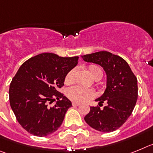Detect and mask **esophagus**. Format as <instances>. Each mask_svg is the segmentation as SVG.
Returning <instances> with one entry per match:
<instances>
[{
  "mask_svg": "<svg viewBox=\"0 0 153 153\" xmlns=\"http://www.w3.org/2000/svg\"><path fill=\"white\" fill-rule=\"evenodd\" d=\"M80 105V103L79 102H72V105L73 106H78Z\"/></svg>",
  "mask_w": 153,
  "mask_h": 153,
  "instance_id": "obj_1",
  "label": "esophagus"
}]
</instances>
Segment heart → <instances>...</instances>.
I'll return each mask as SVG.
<instances>
[{
  "label": "heart",
  "instance_id": "heart-1",
  "mask_svg": "<svg viewBox=\"0 0 153 153\" xmlns=\"http://www.w3.org/2000/svg\"><path fill=\"white\" fill-rule=\"evenodd\" d=\"M88 71L91 76L95 78H102L103 72L100 67L97 65H90L88 67ZM75 69H71V71H69L66 75L65 78V82L66 84H71L75 81ZM67 96L68 99L76 102H84V101L88 100L91 99L92 97L95 96V91L91 88H87L82 87L80 85H75L69 88L67 90Z\"/></svg>",
  "mask_w": 153,
  "mask_h": 153
}]
</instances>
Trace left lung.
<instances>
[{"mask_svg": "<svg viewBox=\"0 0 153 153\" xmlns=\"http://www.w3.org/2000/svg\"><path fill=\"white\" fill-rule=\"evenodd\" d=\"M86 62L99 65L107 75L106 89L95 99L99 105L106 102L103 109L90 107L85 121L94 129L113 132L123 126L133 111L138 99L137 78L123 58L108 51H99L82 56Z\"/></svg>", "mask_w": 153, "mask_h": 153, "instance_id": "left-lung-1", "label": "left lung"}]
</instances>
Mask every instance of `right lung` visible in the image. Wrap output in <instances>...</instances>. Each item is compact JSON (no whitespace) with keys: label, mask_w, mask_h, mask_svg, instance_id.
<instances>
[{"label":"right lung","mask_w":153,"mask_h":153,"mask_svg":"<svg viewBox=\"0 0 153 153\" xmlns=\"http://www.w3.org/2000/svg\"><path fill=\"white\" fill-rule=\"evenodd\" d=\"M78 57L63 58L42 53L24 62L10 82L9 100L16 119L29 133L43 137L62 124L71 101L57 91L66 75L78 65ZM56 97L54 106H48Z\"/></svg>","instance_id":"right-lung-1"}]
</instances>
